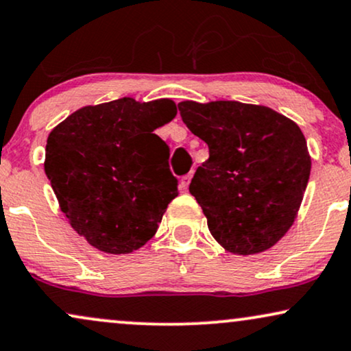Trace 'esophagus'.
<instances>
[{"instance_id":"34e87169","label":"esophagus","mask_w":351,"mask_h":351,"mask_svg":"<svg viewBox=\"0 0 351 351\" xmlns=\"http://www.w3.org/2000/svg\"><path fill=\"white\" fill-rule=\"evenodd\" d=\"M191 178H193V173H188V175H184L183 178H181V188L186 189L191 183Z\"/></svg>"}]
</instances>
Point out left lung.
<instances>
[{
	"label": "left lung",
	"mask_w": 351,
	"mask_h": 351,
	"mask_svg": "<svg viewBox=\"0 0 351 351\" xmlns=\"http://www.w3.org/2000/svg\"><path fill=\"white\" fill-rule=\"evenodd\" d=\"M178 109L208 146L189 193L212 236L231 254L268 250L295 221L310 178L302 130L269 107L237 101H183Z\"/></svg>",
	"instance_id": "1"
}]
</instances>
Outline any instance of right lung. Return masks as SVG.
<instances>
[{
  "instance_id": "obj_1",
  "label": "right lung",
  "mask_w": 351,
  "mask_h": 351,
  "mask_svg": "<svg viewBox=\"0 0 351 351\" xmlns=\"http://www.w3.org/2000/svg\"><path fill=\"white\" fill-rule=\"evenodd\" d=\"M175 115L171 99L121 97L82 107L49 133L46 176L70 226L97 250H138L178 195L170 149L154 133Z\"/></svg>"
}]
</instances>
